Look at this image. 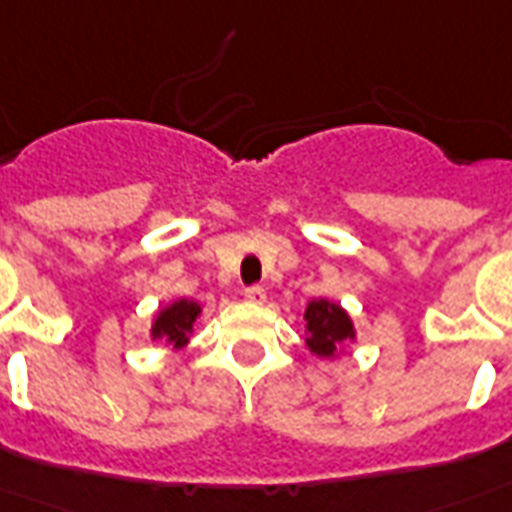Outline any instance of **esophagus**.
Returning <instances> with one entry per match:
<instances>
[{"instance_id": "obj_1", "label": "esophagus", "mask_w": 512, "mask_h": 512, "mask_svg": "<svg viewBox=\"0 0 512 512\" xmlns=\"http://www.w3.org/2000/svg\"><path fill=\"white\" fill-rule=\"evenodd\" d=\"M245 299L253 301V304H264V299H267V291H264L261 285H248V288H245Z\"/></svg>"}]
</instances>
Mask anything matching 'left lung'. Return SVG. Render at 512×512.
<instances>
[{"label":"left lung","instance_id":"1","mask_svg":"<svg viewBox=\"0 0 512 512\" xmlns=\"http://www.w3.org/2000/svg\"><path fill=\"white\" fill-rule=\"evenodd\" d=\"M304 320H307V331H310L307 344L318 355H334L339 344L352 339V323L347 312L326 299L310 301Z\"/></svg>","mask_w":512,"mask_h":512}]
</instances>
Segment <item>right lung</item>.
<instances>
[{
    "mask_svg": "<svg viewBox=\"0 0 512 512\" xmlns=\"http://www.w3.org/2000/svg\"><path fill=\"white\" fill-rule=\"evenodd\" d=\"M197 315H200V307H197L194 301H176L173 307H168V310H162L160 315H157L152 336L154 339L165 336V339L176 344V347H184L186 334H192V323L197 320Z\"/></svg>",
    "mask_w": 512,
    "mask_h": 512,
    "instance_id": "1",
    "label": "right lung"
}]
</instances>
